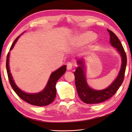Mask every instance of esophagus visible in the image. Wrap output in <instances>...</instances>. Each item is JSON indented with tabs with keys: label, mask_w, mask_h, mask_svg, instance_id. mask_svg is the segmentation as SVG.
<instances>
[{
	"label": "esophagus",
	"mask_w": 132,
	"mask_h": 132,
	"mask_svg": "<svg viewBox=\"0 0 132 132\" xmlns=\"http://www.w3.org/2000/svg\"><path fill=\"white\" fill-rule=\"evenodd\" d=\"M74 63L72 62H69L67 63V69L68 70H70L72 69V67L73 66Z\"/></svg>",
	"instance_id": "34e87169"
}]
</instances>
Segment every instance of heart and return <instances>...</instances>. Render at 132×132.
Segmentation results:
<instances>
[{
    "label": "heart",
    "mask_w": 132,
    "mask_h": 132,
    "mask_svg": "<svg viewBox=\"0 0 132 132\" xmlns=\"http://www.w3.org/2000/svg\"><path fill=\"white\" fill-rule=\"evenodd\" d=\"M96 37V35L91 31H87L82 33L78 37V42L80 44H86L90 43Z\"/></svg>",
    "instance_id": "obj_1"
}]
</instances>
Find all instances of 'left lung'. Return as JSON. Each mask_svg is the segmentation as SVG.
<instances>
[{"instance_id":"1","label":"left lung","mask_w":132,"mask_h":132,"mask_svg":"<svg viewBox=\"0 0 132 132\" xmlns=\"http://www.w3.org/2000/svg\"><path fill=\"white\" fill-rule=\"evenodd\" d=\"M110 35V43L112 45L116 47L122 58L121 68L118 76L114 82L108 88L103 90L97 91L91 89L86 82L84 73L83 60L79 59L77 61L79 64L76 70L74 71L75 83L78 94L81 100L86 104H96L104 102L116 94L117 91L124 81L125 72L127 66V58L121 42L114 33L107 29Z\"/></svg>"}]
</instances>
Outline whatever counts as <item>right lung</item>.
<instances>
[{
	"label": "right lung",
	"instance_id": "add662e5",
	"mask_svg": "<svg viewBox=\"0 0 132 132\" xmlns=\"http://www.w3.org/2000/svg\"><path fill=\"white\" fill-rule=\"evenodd\" d=\"M20 36H19L15 39V40L13 41L12 45L10 47V50L12 49ZM9 56L10 52H8L6 61L7 72L10 85L14 91L16 92V94L22 100L33 105L46 106L52 103L56 96V83L66 72V66L64 65L62 66L54 72H52V74L50 77L48 83H47L45 88H44L43 91L37 94H27L25 93L23 91H22L21 89H20L14 82L13 78L10 73L9 68Z\"/></svg>",
	"mask_w": 132,
	"mask_h": 132
}]
</instances>
